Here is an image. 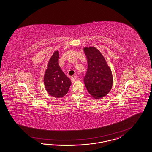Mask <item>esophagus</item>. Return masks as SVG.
Masks as SVG:
<instances>
[{
	"label": "esophagus",
	"mask_w": 152,
	"mask_h": 152,
	"mask_svg": "<svg viewBox=\"0 0 152 152\" xmlns=\"http://www.w3.org/2000/svg\"><path fill=\"white\" fill-rule=\"evenodd\" d=\"M77 79V77H76V76H72L71 77V82H72V83H74V82H75V81H76V80Z\"/></svg>",
	"instance_id": "1"
}]
</instances>
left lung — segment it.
<instances>
[{
    "label": "left lung",
    "mask_w": 152,
    "mask_h": 152,
    "mask_svg": "<svg viewBox=\"0 0 152 152\" xmlns=\"http://www.w3.org/2000/svg\"><path fill=\"white\" fill-rule=\"evenodd\" d=\"M88 68L84 83L89 94L95 99H101L111 91L113 76L102 53L94 47L85 48Z\"/></svg>",
    "instance_id": "obj_1"
}]
</instances>
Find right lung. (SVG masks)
Returning a JSON list of instances; mask_svg holds the SVG:
<instances>
[{
	"instance_id": "right-lung-1",
	"label": "right lung",
	"mask_w": 152,
	"mask_h": 152,
	"mask_svg": "<svg viewBox=\"0 0 152 152\" xmlns=\"http://www.w3.org/2000/svg\"><path fill=\"white\" fill-rule=\"evenodd\" d=\"M58 58V51H56L50 58L44 82L46 91L50 95L53 97L61 98L69 91L71 82L59 66Z\"/></svg>"
}]
</instances>
